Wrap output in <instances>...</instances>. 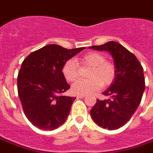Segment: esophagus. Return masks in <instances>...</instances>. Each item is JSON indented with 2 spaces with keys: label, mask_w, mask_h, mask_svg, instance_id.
<instances>
[{
  "label": "esophagus",
  "mask_w": 153,
  "mask_h": 153,
  "mask_svg": "<svg viewBox=\"0 0 153 153\" xmlns=\"http://www.w3.org/2000/svg\"><path fill=\"white\" fill-rule=\"evenodd\" d=\"M77 98H85V95H78V96H77Z\"/></svg>",
  "instance_id": "obj_1"
}]
</instances>
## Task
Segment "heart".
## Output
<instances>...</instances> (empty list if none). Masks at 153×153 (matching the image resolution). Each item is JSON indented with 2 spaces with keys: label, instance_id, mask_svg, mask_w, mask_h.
Wrapping results in <instances>:
<instances>
[{
  "label": "heart",
  "instance_id": "b5f03b06",
  "mask_svg": "<svg viewBox=\"0 0 153 153\" xmlns=\"http://www.w3.org/2000/svg\"><path fill=\"white\" fill-rule=\"evenodd\" d=\"M91 67L86 80H78L71 86L72 93L77 95H85L99 91L103 86L114 82L116 77V66L107 60L104 54L98 51L86 53L78 59H68L62 66V74L67 82L75 81L80 74V67Z\"/></svg>",
  "mask_w": 153,
  "mask_h": 153
}]
</instances>
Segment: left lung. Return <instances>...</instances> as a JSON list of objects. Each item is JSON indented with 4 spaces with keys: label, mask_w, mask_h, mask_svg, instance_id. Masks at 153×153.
<instances>
[{
    "label": "left lung",
    "mask_w": 153,
    "mask_h": 153,
    "mask_svg": "<svg viewBox=\"0 0 153 153\" xmlns=\"http://www.w3.org/2000/svg\"><path fill=\"white\" fill-rule=\"evenodd\" d=\"M90 48L109 51L116 66L114 82L102 93L111 98L97 99L91 115L103 128L117 129L130 120L141 102L145 89L144 69L134 54L117 42L109 41Z\"/></svg>",
    "instance_id": "8db88e82"
}]
</instances>
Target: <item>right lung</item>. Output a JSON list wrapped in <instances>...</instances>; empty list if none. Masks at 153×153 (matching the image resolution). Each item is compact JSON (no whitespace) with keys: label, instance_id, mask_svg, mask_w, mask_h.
<instances>
[{"label":"right lung","instance_id":"obj_1","mask_svg":"<svg viewBox=\"0 0 153 153\" xmlns=\"http://www.w3.org/2000/svg\"><path fill=\"white\" fill-rule=\"evenodd\" d=\"M85 48L49 44L23 61L17 76L18 96L25 116L34 126L53 130L64 123L76 98L62 96L70 89L62 66Z\"/></svg>","mask_w":153,"mask_h":153}]
</instances>
